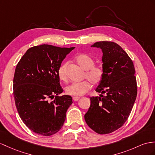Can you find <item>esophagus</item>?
I'll list each match as a JSON object with an SVG mask.
<instances>
[{
  "instance_id": "obj_1",
  "label": "esophagus",
  "mask_w": 155,
  "mask_h": 155,
  "mask_svg": "<svg viewBox=\"0 0 155 155\" xmlns=\"http://www.w3.org/2000/svg\"><path fill=\"white\" fill-rule=\"evenodd\" d=\"M80 99V97H73V100L74 101H78Z\"/></svg>"
}]
</instances>
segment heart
<instances>
[{"mask_svg": "<svg viewBox=\"0 0 155 155\" xmlns=\"http://www.w3.org/2000/svg\"><path fill=\"white\" fill-rule=\"evenodd\" d=\"M75 61L82 69L85 70L84 78H87L94 85L100 84L103 78V70L100 66L94 65L95 60L91 56L84 53L79 54L75 56ZM66 67L67 64L64 63L60 66L58 69V77L60 80L62 81L67 80ZM90 82L88 80H85L81 82L73 83L65 88L66 93L74 97H80L84 95L91 88V84Z\"/></svg>", "mask_w": 155, "mask_h": 155, "instance_id": "1", "label": "heart"}]
</instances>
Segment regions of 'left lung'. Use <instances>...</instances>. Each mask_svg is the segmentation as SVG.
<instances>
[{
    "instance_id": "obj_1",
    "label": "left lung",
    "mask_w": 155,
    "mask_h": 155,
    "mask_svg": "<svg viewBox=\"0 0 155 155\" xmlns=\"http://www.w3.org/2000/svg\"><path fill=\"white\" fill-rule=\"evenodd\" d=\"M91 47L103 51L104 74L95 90L101 95L90 97L84 117L94 131L107 134L122 127L130 114L137 93L135 70L130 56L116 43L99 41Z\"/></svg>"
}]
</instances>
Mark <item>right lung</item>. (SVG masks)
Returning a JSON list of instances; mask_svg holds the SVG:
<instances>
[{
	"mask_svg": "<svg viewBox=\"0 0 155 155\" xmlns=\"http://www.w3.org/2000/svg\"><path fill=\"white\" fill-rule=\"evenodd\" d=\"M74 48L35 46L29 48L18 63L13 80L15 104L22 121L35 134L50 136L64 123L72 98L59 96L63 89L57 71Z\"/></svg>",
	"mask_w": 155,
	"mask_h": 155,
	"instance_id": "obj_1",
	"label": "right lung"
}]
</instances>
